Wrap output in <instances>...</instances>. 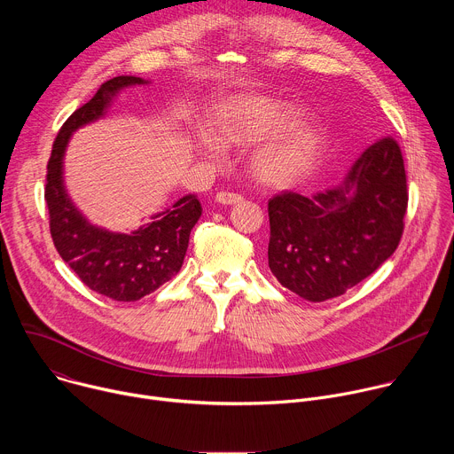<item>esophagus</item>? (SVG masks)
I'll return each instance as SVG.
<instances>
[{
  "mask_svg": "<svg viewBox=\"0 0 454 454\" xmlns=\"http://www.w3.org/2000/svg\"><path fill=\"white\" fill-rule=\"evenodd\" d=\"M215 201L217 203H223V205H239V203H242L244 201V198L240 196V193H237V192H219L217 196H215Z\"/></svg>",
  "mask_w": 454,
  "mask_h": 454,
  "instance_id": "esophagus-1",
  "label": "esophagus"
}]
</instances>
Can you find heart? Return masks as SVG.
I'll return each instance as SVG.
<instances>
[{"label": "heart", "instance_id": "1", "mask_svg": "<svg viewBox=\"0 0 454 454\" xmlns=\"http://www.w3.org/2000/svg\"><path fill=\"white\" fill-rule=\"evenodd\" d=\"M296 114L294 107L268 98L231 100L217 109L212 133L221 145H249L280 131ZM321 147L323 135L317 127H296L256 154L254 174L273 186L291 184L314 167Z\"/></svg>", "mask_w": 454, "mask_h": 454}]
</instances>
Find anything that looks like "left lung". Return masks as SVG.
<instances>
[{
    "label": "left lung",
    "mask_w": 454,
    "mask_h": 454,
    "mask_svg": "<svg viewBox=\"0 0 454 454\" xmlns=\"http://www.w3.org/2000/svg\"><path fill=\"white\" fill-rule=\"evenodd\" d=\"M408 210V183L394 137L375 140L345 186L305 198L282 192L268 203L270 270L310 301L345 294L397 249Z\"/></svg>",
    "instance_id": "8db88e82"
}]
</instances>
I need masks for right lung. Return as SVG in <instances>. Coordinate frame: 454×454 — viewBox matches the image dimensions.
Wrapping results in <instances>:
<instances>
[{"instance_id":"add662e5","label":"right lung","mask_w":454,"mask_h":454,"mask_svg":"<svg viewBox=\"0 0 454 454\" xmlns=\"http://www.w3.org/2000/svg\"><path fill=\"white\" fill-rule=\"evenodd\" d=\"M140 77H114L100 86L90 102L62 123L51 147L46 170L44 201L53 246L91 291L116 301H137L168 282L183 266L192 228L201 217L196 196H184L172 210L133 231L109 233L86 223L62 186V154L77 127L98 118L111 97Z\"/></svg>"}]
</instances>
